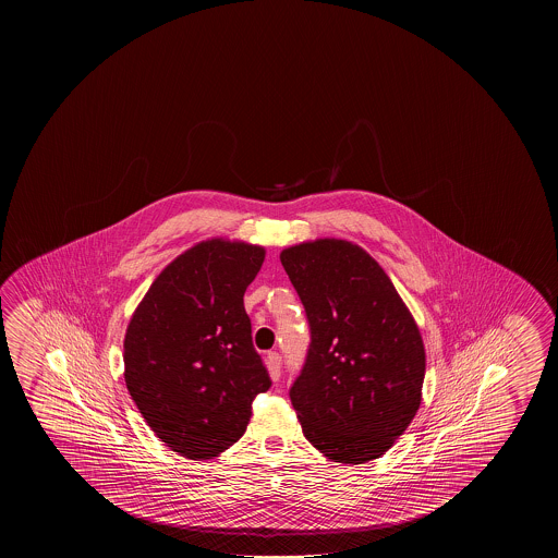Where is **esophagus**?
Segmentation results:
<instances>
[{
    "mask_svg": "<svg viewBox=\"0 0 558 558\" xmlns=\"http://www.w3.org/2000/svg\"><path fill=\"white\" fill-rule=\"evenodd\" d=\"M266 366H268V372H270V377H272V381H278L280 379V374H282V357L278 352H268L266 354Z\"/></svg>",
    "mask_w": 558,
    "mask_h": 558,
    "instance_id": "esophagus-1",
    "label": "esophagus"
}]
</instances>
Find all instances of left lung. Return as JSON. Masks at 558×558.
<instances>
[{
	"mask_svg": "<svg viewBox=\"0 0 558 558\" xmlns=\"http://www.w3.org/2000/svg\"><path fill=\"white\" fill-rule=\"evenodd\" d=\"M310 320L311 342L290 389L303 436L338 463L384 456L421 407V330L384 268L344 239L280 253Z\"/></svg>",
	"mask_w": 558,
	"mask_h": 558,
	"instance_id": "1",
	"label": "left lung"
}]
</instances>
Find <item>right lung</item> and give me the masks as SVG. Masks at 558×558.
<instances>
[{"label": "right lung", "mask_w": 558, "mask_h": 558, "mask_svg": "<svg viewBox=\"0 0 558 558\" xmlns=\"http://www.w3.org/2000/svg\"><path fill=\"white\" fill-rule=\"evenodd\" d=\"M263 260L258 245L202 241L157 276L130 319V397L157 438L194 461L233 446L272 385L243 305Z\"/></svg>", "instance_id": "right-lung-1"}]
</instances>
